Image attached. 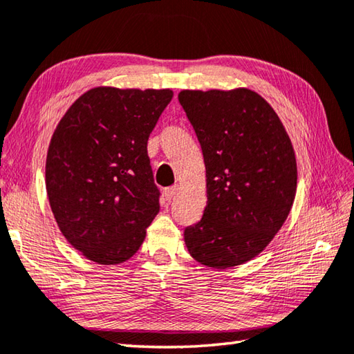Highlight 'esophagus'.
<instances>
[{
    "label": "esophagus",
    "mask_w": 354,
    "mask_h": 354,
    "mask_svg": "<svg viewBox=\"0 0 354 354\" xmlns=\"http://www.w3.org/2000/svg\"><path fill=\"white\" fill-rule=\"evenodd\" d=\"M176 192H178V187L176 185H171V187H169V189H165V192H164L165 199L170 201L173 196L176 195Z\"/></svg>",
    "instance_id": "34e87169"
}]
</instances>
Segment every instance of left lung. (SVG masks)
<instances>
[{"instance_id": "obj_1", "label": "left lung", "mask_w": 354, "mask_h": 354, "mask_svg": "<svg viewBox=\"0 0 354 354\" xmlns=\"http://www.w3.org/2000/svg\"><path fill=\"white\" fill-rule=\"evenodd\" d=\"M178 100L204 155L207 205L184 230L192 258L213 268L253 259L292 210L297 167L279 116L250 88L183 90Z\"/></svg>"}]
</instances>
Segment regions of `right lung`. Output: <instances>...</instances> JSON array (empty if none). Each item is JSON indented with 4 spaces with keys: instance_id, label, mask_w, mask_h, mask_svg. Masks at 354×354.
Segmentation results:
<instances>
[{
    "instance_id": "1",
    "label": "right lung",
    "mask_w": 354,
    "mask_h": 354,
    "mask_svg": "<svg viewBox=\"0 0 354 354\" xmlns=\"http://www.w3.org/2000/svg\"><path fill=\"white\" fill-rule=\"evenodd\" d=\"M171 98L170 88L95 87L53 131L48 203L68 244L96 264L130 259L159 212L147 141Z\"/></svg>"
}]
</instances>
